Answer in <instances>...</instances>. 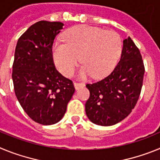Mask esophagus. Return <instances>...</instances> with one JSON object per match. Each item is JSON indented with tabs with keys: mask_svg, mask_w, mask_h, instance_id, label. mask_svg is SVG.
<instances>
[{
	"mask_svg": "<svg viewBox=\"0 0 160 160\" xmlns=\"http://www.w3.org/2000/svg\"><path fill=\"white\" fill-rule=\"evenodd\" d=\"M73 86H74V88H75V90H78L79 88H81V87H84L85 84H84V83L74 82V83H73Z\"/></svg>",
	"mask_w": 160,
	"mask_h": 160,
	"instance_id": "esophagus-1",
	"label": "esophagus"
}]
</instances>
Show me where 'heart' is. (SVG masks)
I'll return each mask as SVG.
<instances>
[{"mask_svg": "<svg viewBox=\"0 0 160 160\" xmlns=\"http://www.w3.org/2000/svg\"><path fill=\"white\" fill-rule=\"evenodd\" d=\"M63 41L53 44V55L58 69L66 76L73 73L80 58L83 66L79 78L106 77L116 66L122 53V39L118 32L88 25L70 29L63 35Z\"/></svg>", "mask_w": 160, "mask_h": 160, "instance_id": "obj_1", "label": "heart"}]
</instances>
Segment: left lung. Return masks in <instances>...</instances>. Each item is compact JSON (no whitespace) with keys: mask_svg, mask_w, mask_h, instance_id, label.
Segmentation results:
<instances>
[{"mask_svg":"<svg viewBox=\"0 0 160 160\" xmlns=\"http://www.w3.org/2000/svg\"><path fill=\"white\" fill-rule=\"evenodd\" d=\"M144 72L140 52L130 37L124 38L121 59L112 73L87 85L90 98L85 110L90 122L107 127L128 117L140 94Z\"/></svg>","mask_w":160,"mask_h":160,"instance_id":"1","label":"left lung"}]
</instances>
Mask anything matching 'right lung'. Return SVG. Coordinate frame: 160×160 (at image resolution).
<instances>
[{"label":"right lung","instance_id":"1","mask_svg":"<svg viewBox=\"0 0 160 160\" xmlns=\"http://www.w3.org/2000/svg\"><path fill=\"white\" fill-rule=\"evenodd\" d=\"M59 22L41 21L24 32L17 43L12 78L18 102L30 118L42 125L58 122L75 89L55 68L54 38L63 29Z\"/></svg>","mask_w":160,"mask_h":160}]
</instances>
